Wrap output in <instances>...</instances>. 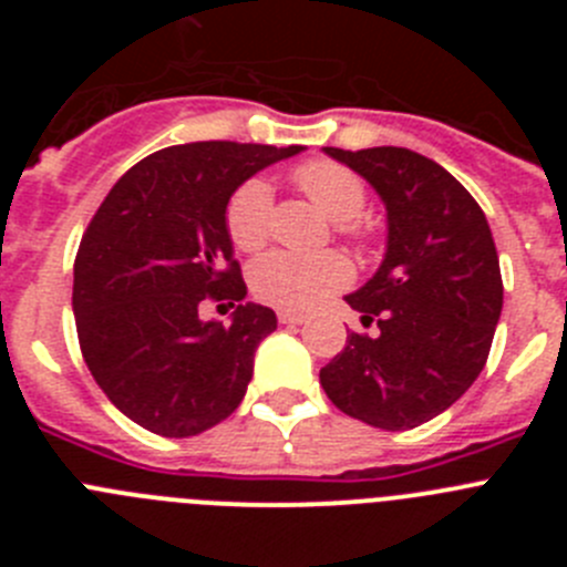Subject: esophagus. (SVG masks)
I'll use <instances>...</instances> for the list:
<instances>
[{"instance_id":"obj_1","label":"esophagus","mask_w":567,"mask_h":567,"mask_svg":"<svg viewBox=\"0 0 567 567\" xmlns=\"http://www.w3.org/2000/svg\"><path fill=\"white\" fill-rule=\"evenodd\" d=\"M278 320H280V323H292V327H295V323H303L307 318H303L300 312H289V309H280Z\"/></svg>"}]
</instances>
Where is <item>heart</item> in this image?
Listing matches in <instances>:
<instances>
[{"label": "heart", "mask_w": 567, "mask_h": 567, "mask_svg": "<svg viewBox=\"0 0 567 567\" xmlns=\"http://www.w3.org/2000/svg\"><path fill=\"white\" fill-rule=\"evenodd\" d=\"M295 182L329 221L340 224L343 233H354V218L365 207V187L352 169L334 162H307L295 169ZM269 221H272V187L264 178H252L233 195L227 207L229 238L244 252H258L269 240ZM349 280H352V267L338 252L312 255V258L269 252L249 272L252 292L264 303L289 312L320 307Z\"/></svg>", "instance_id": "obj_1"}]
</instances>
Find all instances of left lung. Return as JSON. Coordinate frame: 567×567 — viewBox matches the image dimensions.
<instances>
[{"label":"left lung","instance_id":"8db88e82","mask_svg":"<svg viewBox=\"0 0 567 567\" xmlns=\"http://www.w3.org/2000/svg\"><path fill=\"white\" fill-rule=\"evenodd\" d=\"M385 207L378 272L346 295L374 338L352 332L320 369L340 412L403 432L457 403L483 372L503 312V278L480 204L449 169L405 147H323Z\"/></svg>","mask_w":567,"mask_h":567}]
</instances>
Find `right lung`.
Returning a JSON list of instances; mask_svg holds the SVG:
<instances>
[{
  "instance_id": "1",
  "label": "right lung",
  "mask_w": 567,
  "mask_h": 567,
  "mask_svg": "<svg viewBox=\"0 0 567 567\" xmlns=\"http://www.w3.org/2000/svg\"><path fill=\"white\" fill-rule=\"evenodd\" d=\"M300 150L175 144L130 167L93 215L73 267L79 346L110 403L147 432L202 434L247 394L278 318L240 303L227 207L247 178ZM204 299L239 303L229 328L200 320Z\"/></svg>"
}]
</instances>
